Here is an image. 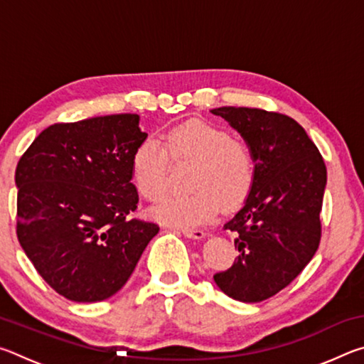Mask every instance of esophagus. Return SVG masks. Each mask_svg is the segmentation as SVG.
Instances as JSON below:
<instances>
[{
  "label": "esophagus",
  "mask_w": 364,
  "mask_h": 364,
  "mask_svg": "<svg viewBox=\"0 0 364 364\" xmlns=\"http://www.w3.org/2000/svg\"><path fill=\"white\" fill-rule=\"evenodd\" d=\"M181 232L189 239H204L207 236L202 230H181Z\"/></svg>",
  "instance_id": "1"
}]
</instances>
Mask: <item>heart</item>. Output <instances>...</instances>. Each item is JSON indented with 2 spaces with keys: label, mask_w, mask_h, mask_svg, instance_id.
I'll use <instances>...</instances> for the list:
<instances>
[{
  "label": "heart",
  "mask_w": 364,
  "mask_h": 364,
  "mask_svg": "<svg viewBox=\"0 0 364 364\" xmlns=\"http://www.w3.org/2000/svg\"><path fill=\"white\" fill-rule=\"evenodd\" d=\"M168 157L173 164H193L186 196L168 197L152 210L164 225L196 228L212 221L220 210L241 205L255 178L249 146L223 128L188 120L164 134L162 144L147 138L132 154V180L149 202L162 200L168 191Z\"/></svg>",
  "instance_id": "heart-1"
}]
</instances>
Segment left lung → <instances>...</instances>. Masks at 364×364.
Returning a JSON list of instances; mask_svg holds the SVG:
<instances>
[{
  "label": "left lung",
  "instance_id": "1",
  "mask_svg": "<svg viewBox=\"0 0 364 364\" xmlns=\"http://www.w3.org/2000/svg\"><path fill=\"white\" fill-rule=\"evenodd\" d=\"M254 157L252 189L225 230L236 232L239 255L215 284L234 300L255 304L297 278L318 250L319 212L328 181L324 160L291 117L250 107H218Z\"/></svg>",
  "mask_w": 364,
  "mask_h": 364
}]
</instances>
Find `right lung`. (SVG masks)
I'll return each instance as SVG.
<instances>
[{"label": "right lung", "instance_id": "1", "mask_svg": "<svg viewBox=\"0 0 364 364\" xmlns=\"http://www.w3.org/2000/svg\"><path fill=\"white\" fill-rule=\"evenodd\" d=\"M146 138L138 114L56 123L17 164V237L65 299L112 297L159 232L157 225L128 218L138 205L132 154Z\"/></svg>", "mask_w": 364, "mask_h": 364}]
</instances>
